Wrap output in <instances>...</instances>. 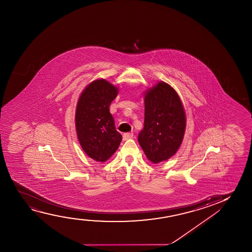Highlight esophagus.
Here are the masks:
<instances>
[{
	"instance_id": "esophagus-1",
	"label": "esophagus",
	"mask_w": 252,
	"mask_h": 252,
	"mask_svg": "<svg viewBox=\"0 0 252 252\" xmlns=\"http://www.w3.org/2000/svg\"><path fill=\"white\" fill-rule=\"evenodd\" d=\"M133 137V134L132 133H125L123 135V140H127V139H130V138H132Z\"/></svg>"
}]
</instances>
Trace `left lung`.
<instances>
[{
  "label": "left lung",
  "instance_id": "8db88e82",
  "mask_svg": "<svg viewBox=\"0 0 252 252\" xmlns=\"http://www.w3.org/2000/svg\"><path fill=\"white\" fill-rule=\"evenodd\" d=\"M144 100L145 122L138 143L146 158L158 163L175 155L182 145L186 114L177 92L162 81L145 91Z\"/></svg>",
  "mask_w": 252,
  "mask_h": 252
}]
</instances>
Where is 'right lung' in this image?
<instances>
[{
  "label": "right lung",
  "mask_w": 252,
  "mask_h": 252,
  "mask_svg": "<svg viewBox=\"0 0 252 252\" xmlns=\"http://www.w3.org/2000/svg\"><path fill=\"white\" fill-rule=\"evenodd\" d=\"M118 93L117 87L107 80H94L83 90L76 104L77 138L83 152L97 162L110 158L122 140L109 112L111 102Z\"/></svg>",
  "instance_id": "obj_1"
}]
</instances>
